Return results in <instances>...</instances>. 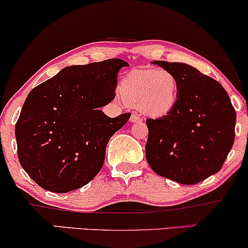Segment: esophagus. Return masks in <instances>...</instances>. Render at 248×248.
I'll use <instances>...</instances> for the list:
<instances>
[{
	"mask_svg": "<svg viewBox=\"0 0 248 248\" xmlns=\"http://www.w3.org/2000/svg\"><path fill=\"white\" fill-rule=\"evenodd\" d=\"M130 121L132 123H139V122H141V117L138 114H132Z\"/></svg>",
	"mask_w": 248,
	"mask_h": 248,
	"instance_id": "obj_1",
	"label": "esophagus"
}]
</instances>
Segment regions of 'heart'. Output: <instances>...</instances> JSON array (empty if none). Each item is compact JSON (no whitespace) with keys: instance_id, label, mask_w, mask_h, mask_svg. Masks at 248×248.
<instances>
[{"instance_id":"heart-1","label":"heart","mask_w":248,"mask_h":248,"mask_svg":"<svg viewBox=\"0 0 248 248\" xmlns=\"http://www.w3.org/2000/svg\"><path fill=\"white\" fill-rule=\"evenodd\" d=\"M120 91L126 104L138 106L148 116L160 117L176 105L179 82L165 69L133 70L123 78Z\"/></svg>"}]
</instances>
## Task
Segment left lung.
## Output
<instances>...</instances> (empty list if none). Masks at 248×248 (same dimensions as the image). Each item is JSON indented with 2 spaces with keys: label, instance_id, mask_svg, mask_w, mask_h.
Wrapping results in <instances>:
<instances>
[{
  "label": "left lung",
  "instance_id": "left-lung-1",
  "mask_svg": "<svg viewBox=\"0 0 248 248\" xmlns=\"http://www.w3.org/2000/svg\"><path fill=\"white\" fill-rule=\"evenodd\" d=\"M153 63L174 74L176 105L165 116L146 121V158L153 171L195 185L221 170L234 141L236 111L220 83L187 63Z\"/></svg>",
  "mask_w": 248,
  "mask_h": 248
}]
</instances>
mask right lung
<instances>
[{
	"mask_svg": "<svg viewBox=\"0 0 248 248\" xmlns=\"http://www.w3.org/2000/svg\"><path fill=\"white\" fill-rule=\"evenodd\" d=\"M127 66L122 59L69 66L30 92L16 140L21 167L40 187L65 194L98 174L109 139L131 116L100 110L115 98L118 72Z\"/></svg>",
	"mask_w": 248,
	"mask_h": 248,
	"instance_id": "1",
	"label": "right lung"
}]
</instances>
